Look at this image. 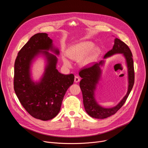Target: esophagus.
<instances>
[{
	"label": "esophagus",
	"mask_w": 148,
	"mask_h": 148,
	"mask_svg": "<svg viewBox=\"0 0 148 148\" xmlns=\"http://www.w3.org/2000/svg\"><path fill=\"white\" fill-rule=\"evenodd\" d=\"M79 81H80V78H79V77H78V76H75V78H74V82H75V83H77V82H78Z\"/></svg>",
	"instance_id": "obj_1"
}]
</instances>
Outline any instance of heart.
I'll list each match as a JSON object with an SVG mask.
<instances>
[{
	"instance_id": "1",
	"label": "heart",
	"mask_w": 148,
	"mask_h": 148,
	"mask_svg": "<svg viewBox=\"0 0 148 148\" xmlns=\"http://www.w3.org/2000/svg\"><path fill=\"white\" fill-rule=\"evenodd\" d=\"M94 46V43L90 41H83L69 47L67 56L74 60L81 59L79 63L82 67H87L94 62L101 53L99 47ZM62 61L66 66H70L71 62L65 56H62Z\"/></svg>"
}]
</instances>
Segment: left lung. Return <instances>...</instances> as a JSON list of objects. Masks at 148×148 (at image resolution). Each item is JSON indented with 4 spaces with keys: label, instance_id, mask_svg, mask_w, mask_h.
<instances>
[{
    "label": "left lung",
    "instance_id": "obj_1",
    "mask_svg": "<svg viewBox=\"0 0 148 148\" xmlns=\"http://www.w3.org/2000/svg\"><path fill=\"white\" fill-rule=\"evenodd\" d=\"M116 54H121L125 58L128 71V91L120 102L111 108L103 107L98 103L95 99V91L101 79L102 70L101 67L104 66L105 60H101L92 67L84 69L79 73L82 78L79 87L82 91L83 103L86 112L91 117L96 119H104L115 114L125 102L128 97L134 84V67L132 54L128 46L121 40L115 38L114 45L103 57L106 59Z\"/></svg>",
    "mask_w": 148,
    "mask_h": 148
}]
</instances>
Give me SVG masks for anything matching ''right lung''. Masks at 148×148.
<instances>
[{
    "label": "right lung",
    "instance_id": "right-lung-1",
    "mask_svg": "<svg viewBox=\"0 0 148 148\" xmlns=\"http://www.w3.org/2000/svg\"><path fill=\"white\" fill-rule=\"evenodd\" d=\"M59 50L47 33L33 36L18 53L14 63V90L21 104L33 117L42 121L54 118L60 112L64 95L74 81L73 74L64 75L56 69ZM45 61L38 81L32 78L31 67L38 57Z\"/></svg>",
    "mask_w": 148,
    "mask_h": 148
}]
</instances>
